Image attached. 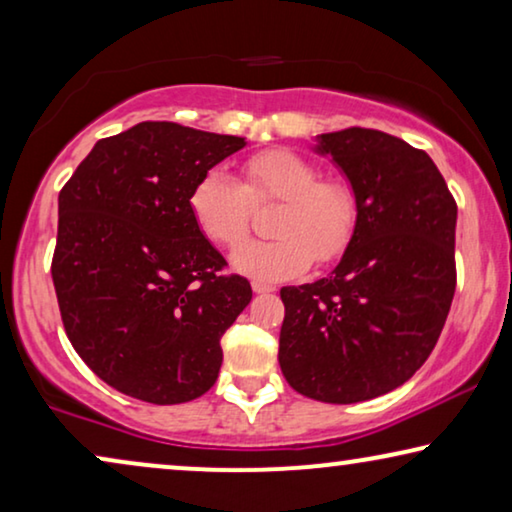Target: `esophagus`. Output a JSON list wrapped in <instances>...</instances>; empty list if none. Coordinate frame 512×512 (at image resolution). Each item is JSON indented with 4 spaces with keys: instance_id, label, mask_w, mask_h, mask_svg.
<instances>
[{
    "instance_id": "esophagus-1",
    "label": "esophagus",
    "mask_w": 512,
    "mask_h": 512,
    "mask_svg": "<svg viewBox=\"0 0 512 512\" xmlns=\"http://www.w3.org/2000/svg\"><path fill=\"white\" fill-rule=\"evenodd\" d=\"M251 289H254V293H272V291H275V286L254 282V284H251Z\"/></svg>"
}]
</instances>
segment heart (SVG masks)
I'll return each instance as SVG.
<instances>
[{"label": "heart", "mask_w": 512, "mask_h": 512, "mask_svg": "<svg viewBox=\"0 0 512 512\" xmlns=\"http://www.w3.org/2000/svg\"><path fill=\"white\" fill-rule=\"evenodd\" d=\"M242 172L244 184L214 167L195 181L188 198L202 235L226 249L247 240L254 205L282 202L270 228L275 240L237 249V272L256 282H282L310 270L314 258L333 263L345 254L359 216L345 181L321 179L317 165L289 149L256 153Z\"/></svg>", "instance_id": "heart-1"}]
</instances>
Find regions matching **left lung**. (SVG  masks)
Segmentation results:
<instances>
[{
    "instance_id": "8db88e82",
    "label": "left lung",
    "mask_w": 512,
    "mask_h": 512,
    "mask_svg": "<svg viewBox=\"0 0 512 512\" xmlns=\"http://www.w3.org/2000/svg\"><path fill=\"white\" fill-rule=\"evenodd\" d=\"M314 151L345 174L359 216L331 275L279 291V366L314 401H370L408 382L440 338L457 286V202L436 163L387 132H326Z\"/></svg>"
}]
</instances>
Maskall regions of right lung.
Masks as SVG:
<instances>
[{"mask_svg": "<svg viewBox=\"0 0 512 512\" xmlns=\"http://www.w3.org/2000/svg\"><path fill=\"white\" fill-rule=\"evenodd\" d=\"M247 144L167 121L100 139L62 186L53 286L76 354L125 396L156 405L214 387L221 335L251 300L195 223L202 174Z\"/></svg>", "mask_w": 512, "mask_h": 512, "instance_id": "right-lung-1", "label": "right lung"}]
</instances>
